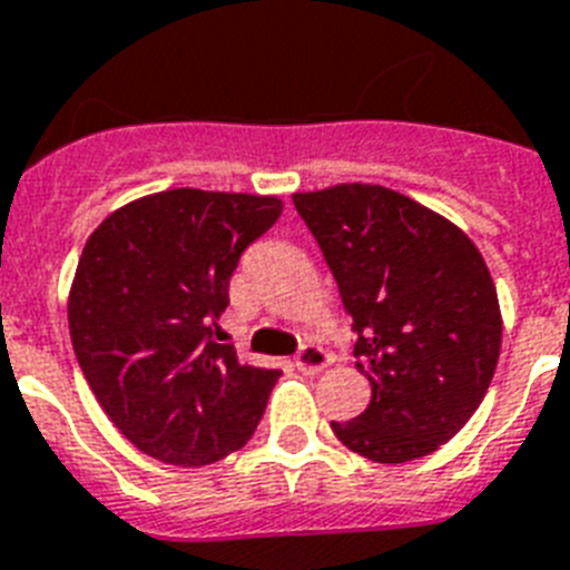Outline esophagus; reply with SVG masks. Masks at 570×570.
<instances>
[{"instance_id": "34e87169", "label": "esophagus", "mask_w": 570, "mask_h": 570, "mask_svg": "<svg viewBox=\"0 0 570 570\" xmlns=\"http://www.w3.org/2000/svg\"><path fill=\"white\" fill-rule=\"evenodd\" d=\"M330 365V356L318 347V344H304L295 356V367L301 374H322L324 367Z\"/></svg>"}]
</instances>
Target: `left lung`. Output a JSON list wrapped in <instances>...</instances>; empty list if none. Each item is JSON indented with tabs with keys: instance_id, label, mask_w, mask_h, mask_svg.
Here are the masks:
<instances>
[{
	"instance_id": "left-lung-1",
	"label": "left lung",
	"mask_w": 570,
	"mask_h": 570,
	"mask_svg": "<svg viewBox=\"0 0 570 570\" xmlns=\"http://www.w3.org/2000/svg\"><path fill=\"white\" fill-rule=\"evenodd\" d=\"M293 203L353 315V356L371 382L367 409L330 429L376 463L432 455L475 414L499 365V295L484 257L449 219L382 185Z\"/></svg>"
}]
</instances>
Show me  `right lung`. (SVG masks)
I'll list each match as a JSON object with an SVG mask.
<instances>
[{
  "instance_id": "obj_1",
  "label": "right lung",
  "mask_w": 570,
  "mask_h": 570,
  "mask_svg": "<svg viewBox=\"0 0 570 570\" xmlns=\"http://www.w3.org/2000/svg\"><path fill=\"white\" fill-rule=\"evenodd\" d=\"M281 212L277 196L176 188L124 205L86 240L71 347L100 409L145 455L205 466L255 434L281 371L240 365L214 336L240 255Z\"/></svg>"
}]
</instances>
